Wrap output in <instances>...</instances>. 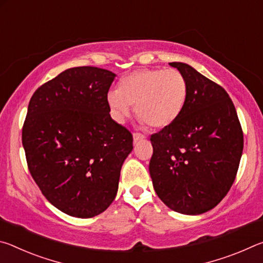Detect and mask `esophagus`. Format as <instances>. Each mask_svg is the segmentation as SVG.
Returning a JSON list of instances; mask_svg holds the SVG:
<instances>
[{"instance_id":"1","label":"esophagus","mask_w":263,"mask_h":263,"mask_svg":"<svg viewBox=\"0 0 263 263\" xmlns=\"http://www.w3.org/2000/svg\"><path fill=\"white\" fill-rule=\"evenodd\" d=\"M145 136L144 135H141V133H138V132H136V133H133V140H135V142H137V141H139V140H142V139H145Z\"/></svg>"}]
</instances>
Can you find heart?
Instances as JSON below:
<instances>
[{"label": "heart", "instance_id": "b5f03b06", "mask_svg": "<svg viewBox=\"0 0 263 263\" xmlns=\"http://www.w3.org/2000/svg\"><path fill=\"white\" fill-rule=\"evenodd\" d=\"M188 82L180 70L141 68L119 81V89L108 92L106 101L116 118L122 121L135 106L137 117L153 128L175 123L184 109Z\"/></svg>", "mask_w": 263, "mask_h": 263}]
</instances>
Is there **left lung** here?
I'll use <instances>...</instances> for the list:
<instances>
[{
  "mask_svg": "<svg viewBox=\"0 0 263 263\" xmlns=\"http://www.w3.org/2000/svg\"><path fill=\"white\" fill-rule=\"evenodd\" d=\"M188 82L175 123L151 136L149 175L159 198L183 215L215 208L232 186L243 135L232 100L219 84L183 62H171Z\"/></svg>",
  "mask_w": 263,
  "mask_h": 263,
  "instance_id": "left-lung-1",
  "label": "left lung"
}]
</instances>
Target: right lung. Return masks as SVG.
Instances as JSON below:
<instances>
[{"mask_svg": "<svg viewBox=\"0 0 263 263\" xmlns=\"http://www.w3.org/2000/svg\"><path fill=\"white\" fill-rule=\"evenodd\" d=\"M116 78L83 66L66 69L34 91L22 131L31 176L52 205L69 216L100 215L117 195L131 132L106 101Z\"/></svg>", "mask_w": 263, "mask_h": 263, "instance_id": "1", "label": "right lung"}]
</instances>
